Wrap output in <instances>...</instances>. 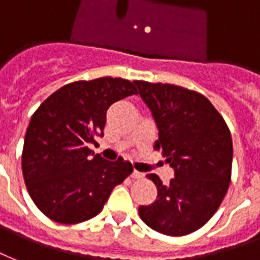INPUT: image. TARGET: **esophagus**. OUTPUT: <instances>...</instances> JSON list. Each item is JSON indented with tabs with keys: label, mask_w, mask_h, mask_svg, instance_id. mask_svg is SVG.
I'll return each instance as SVG.
<instances>
[{
	"label": "esophagus",
	"mask_w": 260,
	"mask_h": 260,
	"mask_svg": "<svg viewBox=\"0 0 260 260\" xmlns=\"http://www.w3.org/2000/svg\"><path fill=\"white\" fill-rule=\"evenodd\" d=\"M132 177H133V179H143L144 173H141V172H138V170H133Z\"/></svg>",
	"instance_id": "esophagus-1"
}]
</instances>
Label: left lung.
Here are the masks:
<instances>
[{"instance_id":"obj_1","label":"left lung","mask_w":260,"mask_h":260,"mask_svg":"<svg viewBox=\"0 0 260 260\" xmlns=\"http://www.w3.org/2000/svg\"><path fill=\"white\" fill-rule=\"evenodd\" d=\"M138 94L152 112L159 130L155 149H162L174 169L158 188L151 205L138 208L141 220L165 236H185L205 224L219 209L231 180L233 140L224 119L197 91L162 83L136 80Z\"/></svg>"}]
</instances>
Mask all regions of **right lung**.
Listing matches in <instances>:
<instances>
[{
  "label": "right lung",
  "mask_w": 260,
  "mask_h": 260,
  "mask_svg": "<svg viewBox=\"0 0 260 260\" xmlns=\"http://www.w3.org/2000/svg\"><path fill=\"white\" fill-rule=\"evenodd\" d=\"M133 94H137L134 84L119 77L75 81L33 113L22 172L31 200L51 220L76 224L94 217L112 190L132 174L128 160H105L88 145L104 136L108 108Z\"/></svg>",
  "instance_id": "add662e5"
}]
</instances>
